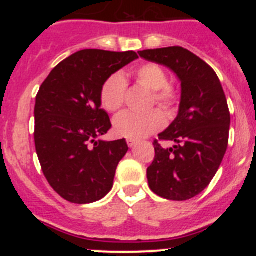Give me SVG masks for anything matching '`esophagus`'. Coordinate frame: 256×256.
Returning a JSON list of instances; mask_svg holds the SVG:
<instances>
[{
	"mask_svg": "<svg viewBox=\"0 0 256 256\" xmlns=\"http://www.w3.org/2000/svg\"><path fill=\"white\" fill-rule=\"evenodd\" d=\"M137 144V141L136 140H132V138H126V144L130 146V148H133L134 144Z\"/></svg>",
	"mask_w": 256,
	"mask_h": 256,
	"instance_id": "obj_1",
	"label": "esophagus"
}]
</instances>
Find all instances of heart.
I'll list each match as a JSON object with an SVG mask.
<instances>
[{
	"label": "heart",
	"instance_id": "b5f03b06",
	"mask_svg": "<svg viewBox=\"0 0 256 256\" xmlns=\"http://www.w3.org/2000/svg\"><path fill=\"white\" fill-rule=\"evenodd\" d=\"M134 78L140 86L151 91L150 106L154 104L170 112L178 102V91L168 83V74L160 65L146 62L134 70ZM126 84L120 74H112L102 83L100 90L101 106L108 112H116L124 105ZM165 119L159 110L144 114L122 112L114 119V132L124 138L138 140L162 130Z\"/></svg>",
	"mask_w": 256,
	"mask_h": 256
}]
</instances>
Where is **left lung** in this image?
I'll list each match as a JSON object with an SVG mask.
<instances>
[{
	"label": "left lung",
	"mask_w": 256,
	"mask_h": 256,
	"mask_svg": "<svg viewBox=\"0 0 256 256\" xmlns=\"http://www.w3.org/2000/svg\"><path fill=\"white\" fill-rule=\"evenodd\" d=\"M140 56L177 74L182 86L180 112L154 141L155 158L148 168L151 191L166 200L184 201L204 191L224 158L230 114L220 80L212 66L180 46L144 50Z\"/></svg>",
	"instance_id": "8db88e82"
}]
</instances>
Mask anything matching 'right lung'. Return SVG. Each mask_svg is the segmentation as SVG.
Segmentation results:
<instances>
[{"mask_svg":"<svg viewBox=\"0 0 256 256\" xmlns=\"http://www.w3.org/2000/svg\"><path fill=\"white\" fill-rule=\"evenodd\" d=\"M136 58L134 51L82 50L56 65L40 87L36 151L50 186L69 202H94L112 188L128 146L124 138L97 140L112 128L100 108V90L108 76Z\"/></svg>","mask_w":256,"mask_h":256,"instance_id":"right-lung-1","label":"right lung"}]
</instances>
